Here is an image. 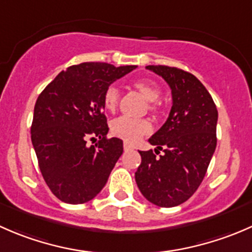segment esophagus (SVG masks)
<instances>
[{
	"label": "esophagus",
	"mask_w": 252,
	"mask_h": 252,
	"mask_svg": "<svg viewBox=\"0 0 252 252\" xmlns=\"http://www.w3.org/2000/svg\"><path fill=\"white\" fill-rule=\"evenodd\" d=\"M123 147H124V151H130V150H134V146H133V145L128 144V142H124Z\"/></svg>",
	"instance_id": "34e87169"
}]
</instances>
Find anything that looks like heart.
I'll list each match as a JSON object with an SVG mask.
<instances>
[{
    "label": "heart",
    "mask_w": 252,
    "mask_h": 252,
    "mask_svg": "<svg viewBox=\"0 0 252 252\" xmlns=\"http://www.w3.org/2000/svg\"><path fill=\"white\" fill-rule=\"evenodd\" d=\"M134 88L146 98L149 102V110L156 112L158 110L157 100L161 96V89L155 84L145 80H138L133 84ZM121 98V93L116 85H111L103 94V105L107 111H116ZM151 123L147 119H134L129 117H119L111 123V133L117 138L126 142H136L144 135L151 133Z\"/></svg>",
    "instance_id": "1"
}]
</instances>
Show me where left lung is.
<instances>
[{
	"label": "left lung",
	"instance_id": "1",
	"mask_svg": "<svg viewBox=\"0 0 252 252\" xmlns=\"http://www.w3.org/2000/svg\"><path fill=\"white\" fill-rule=\"evenodd\" d=\"M172 90L166 123L149 142L163 150L162 156L139 151L141 163L135 182L141 194L159 207H174L192 196L204 179L217 145L218 112L201 81L191 73L167 65H147Z\"/></svg>",
	"mask_w": 252,
	"mask_h": 252
}]
</instances>
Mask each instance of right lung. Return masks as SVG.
<instances>
[{
    "label": "right lung",
    "instance_id": "obj_1",
    "mask_svg": "<svg viewBox=\"0 0 252 252\" xmlns=\"http://www.w3.org/2000/svg\"><path fill=\"white\" fill-rule=\"evenodd\" d=\"M136 65L85 62L62 70L37 97L32 142L40 171L56 197L72 205L93 200L123 154V141L107 138L103 94ZM88 141H97L89 145Z\"/></svg>",
    "mask_w": 252,
    "mask_h": 252
}]
</instances>
